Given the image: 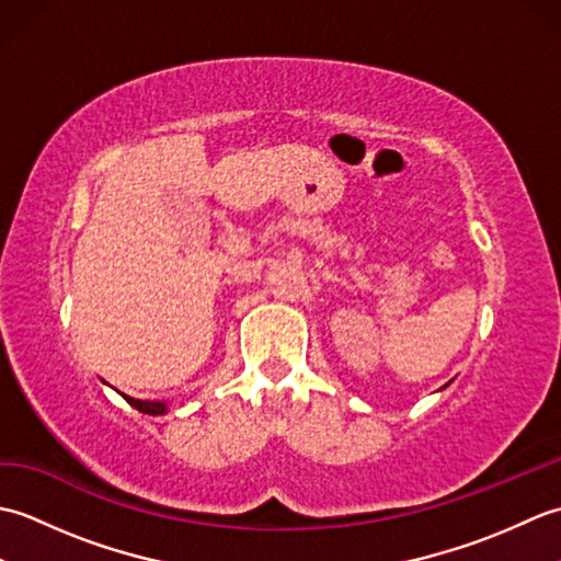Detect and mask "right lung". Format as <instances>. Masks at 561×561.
I'll list each match as a JSON object with an SVG mask.
<instances>
[{
  "label": "right lung",
  "instance_id": "right-lung-1",
  "mask_svg": "<svg viewBox=\"0 0 561 561\" xmlns=\"http://www.w3.org/2000/svg\"><path fill=\"white\" fill-rule=\"evenodd\" d=\"M125 400L133 404L135 410H139V412H145V414H163L165 412V404L163 402H147V400H135V398H129V396H125Z\"/></svg>",
  "mask_w": 561,
  "mask_h": 561
}]
</instances>
